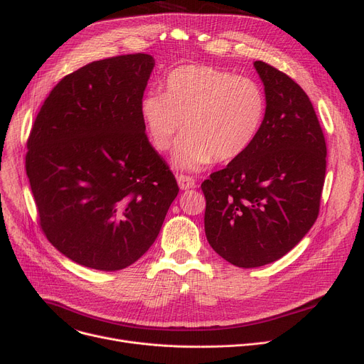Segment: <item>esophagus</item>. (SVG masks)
<instances>
[{"mask_svg":"<svg viewBox=\"0 0 364 364\" xmlns=\"http://www.w3.org/2000/svg\"><path fill=\"white\" fill-rule=\"evenodd\" d=\"M177 181H178V186L181 190H187V188H192L196 186V181L193 177H188V176H184V174H180L177 177Z\"/></svg>","mask_w":364,"mask_h":364,"instance_id":"esophagus-1","label":"esophagus"}]
</instances>
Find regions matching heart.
Returning <instances> with one entry per match:
<instances>
[{"label":"heart","mask_w":364,"mask_h":364,"mask_svg":"<svg viewBox=\"0 0 364 364\" xmlns=\"http://www.w3.org/2000/svg\"><path fill=\"white\" fill-rule=\"evenodd\" d=\"M265 113V92L255 80L206 65L174 69L165 92L149 91L141 103L158 151H168L183 128L176 164L184 169L239 159L255 143Z\"/></svg>","instance_id":"b5f03b06"}]
</instances>
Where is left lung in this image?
I'll return each instance as SVG.
<instances>
[{"instance_id": "left-lung-1", "label": "left lung", "mask_w": 364, "mask_h": 364, "mask_svg": "<svg viewBox=\"0 0 364 364\" xmlns=\"http://www.w3.org/2000/svg\"><path fill=\"white\" fill-rule=\"evenodd\" d=\"M267 113L245 155L202 183L205 233L225 261L252 269L277 261L317 220L326 141L305 91L272 65L254 63Z\"/></svg>"}]
</instances>
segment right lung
I'll list each match as a JSON object with an SVG mask.
<instances>
[{
	"label": "right lung",
	"mask_w": 364,
	"mask_h": 364,
	"mask_svg": "<svg viewBox=\"0 0 364 364\" xmlns=\"http://www.w3.org/2000/svg\"><path fill=\"white\" fill-rule=\"evenodd\" d=\"M155 60L137 53L91 62L62 78L28 137L26 176L38 221L69 259L117 272L159 235L178 195L141 117Z\"/></svg>",
	"instance_id": "right-lung-1"
}]
</instances>
